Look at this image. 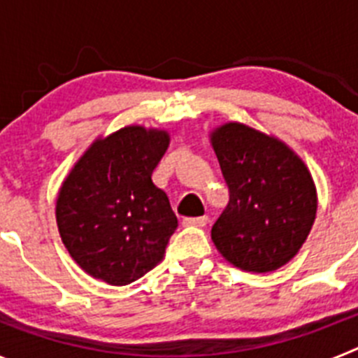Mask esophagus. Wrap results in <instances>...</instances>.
Masks as SVG:
<instances>
[{
  "label": "esophagus",
  "instance_id": "obj_1",
  "mask_svg": "<svg viewBox=\"0 0 358 358\" xmlns=\"http://www.w3.org/2000/svg\"><path fill=\"white\" fill-rule=\"evenodd\" d=\"M208 224V217H186L182 218V226L204 227Z\"/></svg>",
  "mask_w": 358,
  "mask_h": 358
}]
</instances>
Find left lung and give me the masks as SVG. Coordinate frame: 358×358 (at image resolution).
Masks as SVG:
<instances>
[{
	"mask_svg": "<svg viewBox=\"0 0 358 358\" xmlns=\"http://www.w3.org/2000/svg\"><path fill=\"white\" fill-rule=\"evenodd\" d=\"M229 188L211 227L218 252L248 273H271L301 249L314 226L317 194L306 164L290 147L243 123L210 134Z\"/></svg>",
	"mask_w": 358,
	"mask_h": 358,
	"instance_id": "obj_1",
	"label": "left lung"
}]
</instances>
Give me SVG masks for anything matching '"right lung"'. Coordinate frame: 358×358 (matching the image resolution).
<instances>
[{
	"label": "right lung",
	"instance_id": "1",
	"mask_svg": "<svg viewBox=\"0 0 358 358\" xmlns=\"http://www.w3.org/2000/svg\"><path fill=\"white\" fill-rule=\"evenodd\" d=\"M166 131L129 125L93 141L57 197L62 243L78 267L109 285H129L163 260L177 217L152 172Z\"/></svg>",
	"mask_w": 358,
	"mask_h": 358
}]
</instances>
